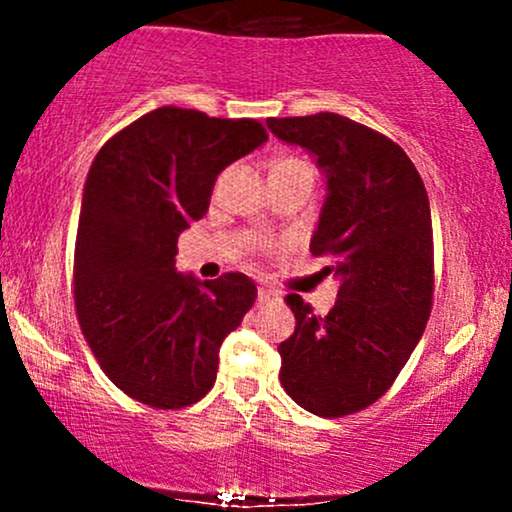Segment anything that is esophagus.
Here are the masks:
<instances>
[{"label":"esophagus","mask_w":512,"mask_h":512,"mask_svg":"<svg viewBox=\"0 0 512 512\" xmlns=\"http://www.w3.org/2000/svg\"><path fill=\"white\" fill-rule=\"evenodd\" d=\"M276 298H279V293L272 289H264V286L257 289V301L260 303H272V301H276Z\"/></svg>","instance_id":"1"}]
</instances>
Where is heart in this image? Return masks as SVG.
Masks as SVG:
<instances>
[{"instance_id":"b5f03b06","label":"heart","mask_w":512,"mask_h":512,"mask_svg":"<svg viewBox=\"0 0 512 512\" xmlns=\"http://www.w3.org/2000/svg\"><path fill=\"white\" fill-rule=\"evenodd\" d=\"M272 173H308V175H313L315 170H313V166H310L308 161H305V158H298V156H284V158H279V161L274 163V166H272ZM252 248H257V250H267V248H269V240L255 238V240H252Z\"/></svg>"}]
</instances>
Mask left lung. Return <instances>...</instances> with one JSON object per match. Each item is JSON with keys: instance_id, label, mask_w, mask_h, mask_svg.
Returning <instances> with one entry per match:
<instances>
[{"instance_id": "8db88e82", "label": "left lung", "mask_w": 512, "mask_h": 512, "mask_svg": "<svg viewBox=\"0 0 512 512\" xmlns=\"http://www.w3.org/2000/svg\"><path fill=\"white\" fill-rule=\"evenodd\" d=\"M267 127L325 170L310 252L339 276L325 317L286 296L296 332L279 344V380L303 409L342 419L390 390L426 330L436 281L426 187L402 146L344 115L269 117Z\"/></svg>"}]
</instances>
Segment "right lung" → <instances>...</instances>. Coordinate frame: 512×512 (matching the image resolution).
Masks as SVG:
<instances>
[{
    "label": "right lung",
    "mask_w": 512,
    "mask_h": 512,
    "mask_svg": "<svg viewBox=\"0 0 512 512\" xmlns=\"http://www.w3.org/2000/svg\"><path fill=\"white\" fill-rule=\"evenodd\" d=\"M267 142L262 122L156 108L93 158L74 248V308L93 356L125 395L182 409L216 383L219 349L257 286L175 272L178 238L209 209L216 175Z\"/></svg>",
    "instance_id": "obj_1"
}]
</instances>
